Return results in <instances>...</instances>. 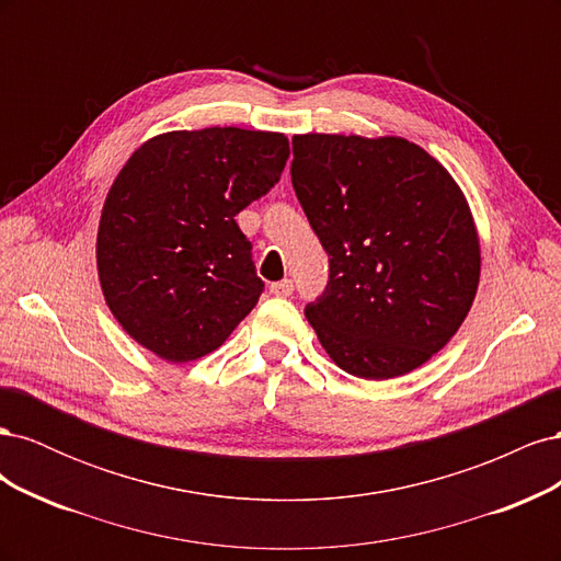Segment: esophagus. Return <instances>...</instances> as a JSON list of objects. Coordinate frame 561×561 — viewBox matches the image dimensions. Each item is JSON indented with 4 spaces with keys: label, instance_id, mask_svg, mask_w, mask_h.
I'll list each match as a JSON object with an SVG mask.
<instances>
[{
    "label": "esophagus",
    "instance_id": "esophagus-1",
    "mask_svg": "<svg viewBox=\"0 0 561 561\" xmlns=\"http://www.w3.org/2000/svg\"><path fill=\"white\" fill-rule=\"evenodd\" d=\"M268 290H271V295H276V297H290L293 290H295V285H293L290 278H283L278 283H271Z\"/></svg>",
    "mask_w": 561,
    "mask_h": 561
}]
</instances>
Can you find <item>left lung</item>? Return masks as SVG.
<instances>
[{
	"instance_id": "1",
	"label": "left lung",
	"mask_w": 561,
	"mask_h": 561,
	"mask_svg": "<svg viewBox=\"0 0 561 561\" xmlns=\"http://www.w3.org/2000/svg\"><path fill=\"white\" fill-rule=\"evenodd\" d=\"M293 186L330 257L307 313L336 367L393 379L428 363L466 320L480 239L461 186L419 145L386 135L293 138Z\"/></svg>"
}]
</instances>
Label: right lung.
I'll return each mask as SVG.
<instances>
[{
  "label": "right lung",
  "instance_id": "add662e5",
  "mask_svg": "<svg viewBox=\"0 0 561 561\" xmlns=\"http://www.w3.org/2000/svg\"><path fill=\"white\" fill-rule=\"evenodd\" d=\"M283 133L213 126L147 140L118 171L100 215L95 260L110 311L168 363L219 348L264 283L236 225L280 180Z\"/></svg>",
  "mask_w": 561,
  "mask_h": 561
}]
</instances>
